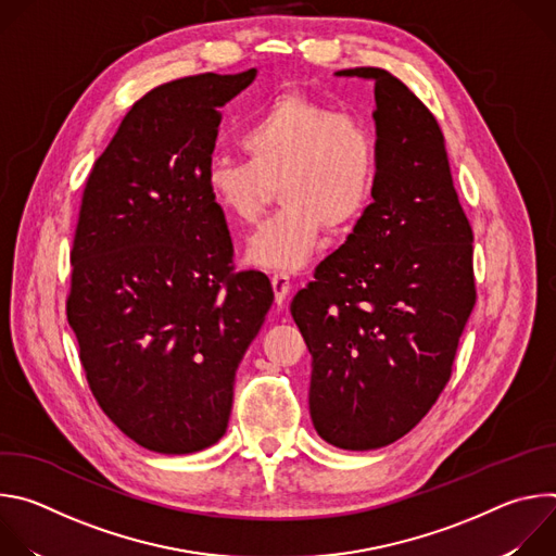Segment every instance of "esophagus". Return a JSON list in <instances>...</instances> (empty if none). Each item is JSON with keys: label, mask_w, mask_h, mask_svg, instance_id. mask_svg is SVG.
Returning a JSON list of instances; mask_svg holds the SVG:
<instances>
[{"label": "esophagus", "mask_w": 556, "mask_h": 556, "mask_svg": "<svg viewBox=\"0 0 556 556\" xmlns=\"http://www.w3.org/2000/svg\"><path fill=\"white\" fill-rule=\"evenodd\" d=\"M270 283H273V290H275V299H277V303H283V301H286V296L290 294V288H292V283H290V275H288V273H275V275L270 277Z\"/></svg>", "instance_id": "1"}]
</instances>
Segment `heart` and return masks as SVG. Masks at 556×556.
I'll use <instances>...</instances> for the list:
<instances>
[{
	"instance_id": "heart-1",
	"label": "heart",
	"mask_w": 556,
	"mask_h": 556,
	"mask_svg": "<svg viewBox=\"0 0 556 556\" xmlns=\"http://www.w3.org/2000/svg\"><path fill=\"white\" fill-rule=\"evenodd\" d=\"M247 157L213 155L204 187L230 222L253 226L279 187L283 208L249 242V262L299 268L319 247L324 228L343 230L365 211L376 180V140L356 116L281 92L242 127Z\"/></svg>"
}]
</instances>
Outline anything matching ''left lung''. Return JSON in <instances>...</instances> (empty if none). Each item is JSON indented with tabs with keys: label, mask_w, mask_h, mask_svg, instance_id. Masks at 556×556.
<instances>
[{
	"label": "left lung",
	"mask_w": 556,
	"mask_h": 556,
	"mask_svg": "<svg viewBox=\"0 0 556 556\" xmlns=\"http://www.w3.org/2000/svg\"><path fill=\"white\" fill-rule=\"evenodd\" d=\"M337 74L374 81V202L290 312L312 354L316 433L369 451L409 433L435 405L478 292L472 230L435 116L387 70Z\"/></svg>",
	"instance_id": "obj_1"
}]
</instances>
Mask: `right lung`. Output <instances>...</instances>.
<instances>
[{
	"label": "right lung",
	"instance_id": "1",
	"mask_svg": "<svg viewBox=\"0 0 556 556\" xmlns=\"http://www.w3.org/2000/svg\"><path fill=\"white\" fill-rule=\"evenodd\" d=\"M255 74L206 72L147 92L78 211L65 303L78 358L105 416L155 453H195L226 433L237 365L275 296L264 273H235L204 187L219 108Z\"/></svg>",
	"mask_w": 556,
	"mask_h": 556
}]
</instances>
